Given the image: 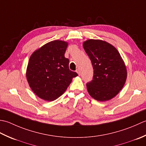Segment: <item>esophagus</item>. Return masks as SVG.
<instances>
[{
    "instance_id": "34e87169",
    "label": "esophagus",
    "mask_w": 146,
    "mask_h": 146,
    "mask_svg": "<svg viewBox=\"0 0 146 146\" xmlns=\"http://www.w3.org/2000/svg\"><path fill=\"white\" fill-rule=\"evenodd\" d=\"M76 72H77V73L80 76V73H81V72H80V70H79V69H77L76 70Z\"/></svg>"
}]
</instances>
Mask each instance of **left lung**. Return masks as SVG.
Here are the masks:
<instances>
[{
    "label": "left lung",
    "mask_w": 146,
    "mask_h": 146,
    "mask_svg": "<svg viewBox=\"0 0 146 146\" xmlns=\"http://www.w3.org/2000/svg\"><path fill=\"white\" fill-rule=\"evenodd\" d=\"M93 67V80L86 84L94 99L105 102L115 97L125 84L127 69L118 50L102 40H88L83 43Z\"/></svg>",
    "instance_id": "obj_1"
}]
</instances>
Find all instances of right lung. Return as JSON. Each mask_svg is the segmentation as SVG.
Masks as SVG:
<instances>
[{
	"label": "right lung",
	"mask_w": 146,
	"mask_h": 146,
	"mask_svg": "<svg viewBox=\"0 0 146 146\" xmlns=\"http://www.w3.org/2000/svg\"><path fill=\"white\" fill-rule=\"evenodd\" d=\"M67 43L52 41L33 53L28 62L26 78L33 91L45 101L52 102L60 97L78 76L70 70L69 60L64 54Z\"/></svg>",
	"instance_id": "1"
}]
</instances>
